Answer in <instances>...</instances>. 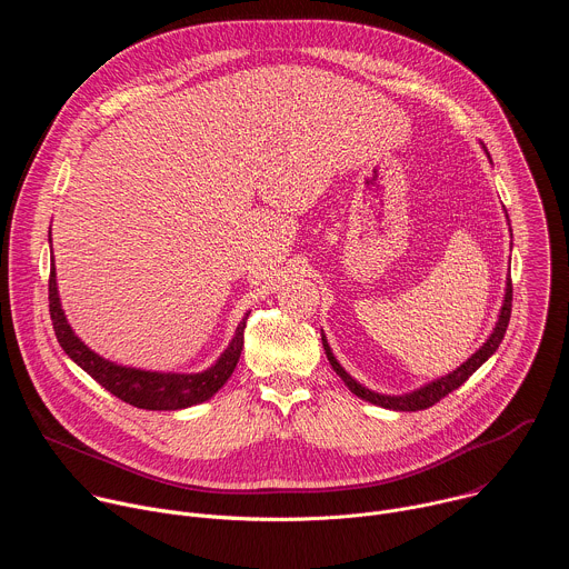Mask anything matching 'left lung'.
Segmentation results:
<instances>
[{"label": "left lung", "mask_w": 569, "mask_h": 569, "mask_svg": "<svg viewBox=\"0 0 569 569\" xmlns=\"http://www.w3.org/2000/svg\"><path fill=\"white\" fill-rule=\"evenodd\" d=\"M486 150V148H483ZM489 154V152H486ZM491 159V154H489ZM509 218V216H507ZM513 238V236H511ZM511 299H513V288H511V277H507V288H505V299H502V308L498 312V321L496 327L489 336V340H486L463 365H459L455 371L437 378V380H430L421 387H417L415 391H408V393H378L365 385H360L349 371H345V367L338 362V358L333 356L331 351V345L327 340V336L321 333V345H323V351H327V358L333 367V371L345 380V385L362 400H369L373 405H380V408L385 410H393V412H419V410H426V408H432L435 402H439L443 396H448L452 389L461 387L486 360H489L500 342L505 340V333H507V327H509V317H511Z\"/></svg>", "instance_id": "left-lung-1"}]
</instances>
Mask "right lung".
Wrapping results in <instances>:
<instances>
[{"label": "right lung", "instance_id": "add662e5", "mask_svg": "<svg viewBox=\"0 0 569 569\" xmlns=\"http://www.w3.org/2000/svg\"><path fill=\"white\" fill-rule=\"evenodd\" d=\"M49 246H51V229H49ZM49 312L53 321V331L62 351L80 367L88 371L101 387H106L117 398L134 405L139 410L152 412H171L184 410L191 405L209 400L233 373L240 351H242V331L250 312H246L242 321L236 327V333L227 349L218 356V360L198 373H180V371H152L137 369L128 365H117L97 351H92L83 340L76 336L71 323L60 303L58 281H56V263L51 259L49 274Z\"/></svg>", "mask_w": 569, "mask_h": 569}]
</instances>
